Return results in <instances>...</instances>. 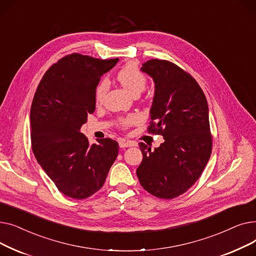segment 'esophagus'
<instances>
[{
	"mask_svg": "<svg viewBox=\"0 0 256 256\" xmlns=\"http://www.w3.org/2000/svg\"><path fill=\"white\" fill-rule=\"evenodd\" d=\"M137 144L132 141H126L124 139H120L119 140V146L121 148H126V147H130V146H136Z\"/></svg>",
	"mask_w": 256,
	"mask_h": 256,
	"instance_id": "34e87169",
	"label": "esophagus"
}]
</instances>
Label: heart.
Here are the masks:
<instances>
[{
  "label": "heart",
  "instance_id": "obj_1",
  "mask_svg": "<svg viewBox=\"0 0 256 256\" xmlns=\"http://www.w3.org/2000/svg\"><path fill=\"white\" fill-rule=\"evenodd\" d=\"M117 78L122 86L128 90L132 94H139L142 92L147 85V78L139 68L135 62H128L121 67L117 74ZM109 88V80L106 78H102L98 84L96 91H94V98L96 104H102L106 93ZM139 121V116L136 114H130L119 119V126L122 128H128V126L137 124Z\"/></svg>",
  "mask_w": 256,
  "mask_h": 256
}]
</instances>
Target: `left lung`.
Here are the masks:
<instances>
[{
    "label": "left lung",
    "instance_id": "left-lung-1",
    "mask_svg": "<svg viewBox=\"0 0 256 256\" xmlns=\"http://www.w3.org/2000/svg\"><path fill=\"white\" fill-rule=\"evenodd\" d=\"M142 72L156 84L147 132L164 137L152 147L139 143L143 160L137 176L143 189L160 199H173L196 182L208 164L212 146L208 106L196 80L176 64L152 59Z\"/></svg>",
    "mask_w": 256,
    "mask_h": 256
}]
</instances>
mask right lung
Here are the masks:
<instances>
[{"mask_svg": "<svg viewBox=\"0 0 256 256\" xmlns=\"http://www.w3.org/2000/svg\"><path fill=\"white\" fill-rule=\"evenodd\" d=\"M118 60L67 55L50 67L35 92L30 113L32 150L65 196L85 199L96 193L118 156L115 140L104 138L90 146L80 132L96 110L94 91L100 76Z\"/></svg>", "mask_w": 256, "mask_h": 256, "instance_id": "add662e5", "label": "right lung"}]
</instances>
